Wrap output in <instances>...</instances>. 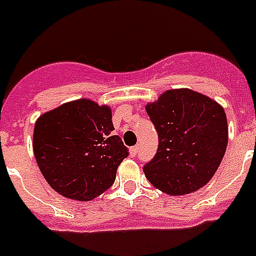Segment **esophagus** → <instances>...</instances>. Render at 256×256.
<instances>
[{
    "label": "esophagus",
    "instance_id": "esophagus-1",
    "mask_svg": "<svg viewBox=\"0 0 256 256\" xmlns=\"http://www.w3.org/2000/svg\"><path fill=\"white\" fill-rule=\"evenodd\" d=\"M138 151H140V147H138V146H133V147H130V156H132V157H134L136 154H138Z\"/></svg>",
    "mask_w": 256,
    "mask_h": 256
}]
</instances>
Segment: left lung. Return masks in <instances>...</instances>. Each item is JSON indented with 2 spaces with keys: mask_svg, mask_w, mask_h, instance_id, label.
<instances>
[{
  "mask_svg": "<svg viewBox=\"0 0 256 256\" xmlns=\"http://www.w3.org/2000/svg\"><path fill=\"white\" fill-rule=\"evenodd\" d=\"M146 112L158 136L156 154L144 166L147 180L171 196L204 186L226 152L224 108L202 94L180 88L166 91Z\"/></svg>",
  "mask_w": 256,
  "mask_h": 256,
  "instance_id": "8db88e82",
  "label": "left lung"
}]
</instances>
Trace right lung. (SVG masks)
<instances>
[{"label":"right lung","mask_w":256,"mask_h":256,"mask_svg":"<svg viewBox=\"0 0 256 256\" xmlns=\"http://www.w3.org/2000/svg\"><path fill=\"white\" fill-rule=\"evenodd\" d=\"M112 130L109 108L91 100L67 102L43 114L35 123L32 148L48 184L60 196L82 202L108 190L130 154Z\"/></svg>","instance_id":"right-lung-1"}]
</instances>
